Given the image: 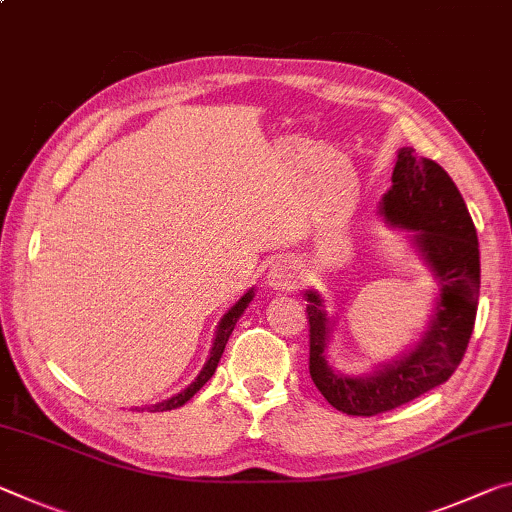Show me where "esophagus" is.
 <instances>
[{"label":"esophagus","mask_w":512,"mask_h":512,"mask_svg":"<svg viewBox=\"0 0 512 512\" xmlns=\"http://www.w3.org/2000/svg\"><path fill=\"white\" fill-rule=\"evenodd\" d=\"M266 278H269V285L273 289H296L298 287V266L291 257H278L269 264V271H266Z\"/></svg>","instance_id":"34e87169"}]
</instances>
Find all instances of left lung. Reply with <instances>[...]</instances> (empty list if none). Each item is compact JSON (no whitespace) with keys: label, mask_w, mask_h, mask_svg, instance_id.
<instances>
[{"label":"left lung","mask_w":512,"mask_h":512,"mask_svg":"<svg viewBox=\"0 0 512 512\" xmlns=\"http://www.w3.org/2000/svg\"><path fill=\"white\" fill-rule=\"evenodd\" d=\"M380 212L392 225L415 230L421 257L440 285V298L431 326L410 353L371 376L351 378L328 367L330 319L321 296L307 291L310 376L332 408L353 417L394 410L446 383L467 351L481 289L476 227L458 186L440 164L401 148Z\"/></svg>","instance_id":"8db88e82"}]
</instances>
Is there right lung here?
Segmentation results:
<instances>
[{
  "label": "right lung",
  "mask_w": 512,
  "mask_h": 512,
  "mask_svg": "<svg viewBox=\"0 0 512 512\" xmlns=\"http://www.w3.org/2000/svg\"><path fill=\"white\" fill-rule=\"evenodd\" d=\"M250 300H253V289H250L248 294H243L239 303H237V305H232V310L223 316L221 323H218V330H216V339H214L212 353H209V360H207L205 367H202V371L198 373V378L193 380V383H191L189 387L182 389L180 394H175L173 399L161 401V403H157V405H152V408H148L150 412H164V410H175V408H180V405H184L186 401H191V399H193V394H196L198 389H200L202 385H205L209 378L214 376V371H216V367H218V360H221V355H223V351H225L227 339H230L232 330H234V326H237V321H239V316L243 314V310H246Z\"/></svg>",
  "instance_id": "right-lung-1"
}]
</instances>
